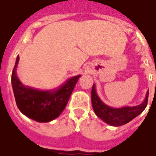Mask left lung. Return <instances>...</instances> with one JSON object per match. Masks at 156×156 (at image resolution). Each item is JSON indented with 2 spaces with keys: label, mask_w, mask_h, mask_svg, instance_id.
Listing matches in <instances>:
<instances>
[{
  "label": "left lung",
  "mask_w": 156,
  "mask_h": 156,
  "mask_svg": "<svg viewBox=\"0 0 156 156\" xmlns=\"http://www.w3.org/2000/svg\"><path fill=\"white\" fill-rule=\"evenodd\" d=\"M149 97V91L146 94L144 101L140 105L134 107H123V108H111L101 101L96 94L94 84L93 85L91 93V99L93 108L97 116L105 123L112 126H120L131 121L133 119L140 115L146 108Z\"/></svg>",
  "instance_id": "left-lung-1"
}]
</instances>
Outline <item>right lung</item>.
<instances>
[{
  "instance_id": "add662e5",
  "label": "right lung",
  "mask_w": 156,
  "mask_h": 156,
  "mask_svg": "<svg viewBox=\"0 0 156 156\" xmlns=\"http://www.w3.org/2000/svg\"><path fill=\"white\" fill-rule=\"evenodd\" d=\"M18 61L17 56L12 73V84L19 110L37 122L46 123L55 119L66 107L80 75L69 78L64 84L54 90H37L25 87L18 79L16 73Z\"/></svg>"
}]
</instances>
